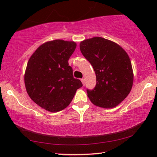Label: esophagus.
<instances>
[{
  "instance_id": "obj_1",
  "label": "esophagus",
  "mask_w": 157,
  "mask_h": 157,
  "mask_svg": "<svg viewBox=\"0 0 157 157\" xmlns=\"http://www.w3.org/2000/svg\"><path fill=\"white\" fill-rule=\"evenodd\" d=\"M81 82H82L83 85H85V79L84 78H81Z\"/></svg>"
}]
</instances>
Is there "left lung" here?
<instances>
[{
	"label": "left lung",
	"mask_w": 157,
	"mask_h": 157,
	"mask_svg": "<svg viewBox=\"0 0 157 157\" xmlns=\"http://www.w3.org/2000/svg\"><path fill=\"white\" fill-rule=\"evenodd\" d=\"M80 50L96 76L94 89L86 90L90 101L102 108L117 106L130 93L134 81L128 54L119 45L101 37L83 40Z\"/></svg>",
	"instance_id": "1"
}]
</instances>
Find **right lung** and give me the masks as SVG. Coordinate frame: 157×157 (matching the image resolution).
Masks as SVG:
<instances>
[{
	"label": "right lung",
	"instance_id": "1",
	"mask_svg": "<svg viewBox=\"0 0 157 157\" xmlns=\"http://www.w3.org/2000/svg\"><path fill=\"white\" fill-rule=\"evenodd\" d=\"M76 43L54 40L42 44L27 63L24 81L30 98L41 108L57 112L66 108L83 84L74 78L68 59Z\"/></svg>",
	"mask_w": 157,
	"mask_h": 157
}]
</instances>
